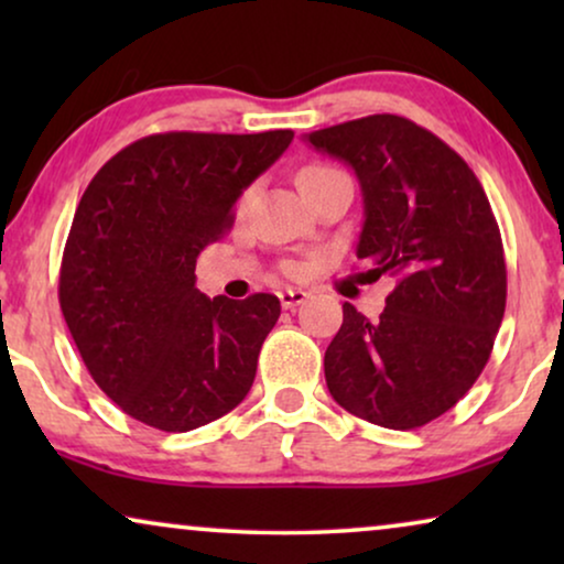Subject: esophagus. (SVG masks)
I'll return each mask as SVG.
<instances>
[{"mask_svg":"<svg viewBox=\"0 0 564 564\" xmlns=\"http://www.w3.org/2000/svg\"><path fill=\"white\" fill-rule=\"evenodd\" d=\"M305 300H307V292L305 290H295V288L280 290L282 307H297L300 303H305Z\"/></svg>","mask_w":564,"mask_h":564,"instance_id":"esophagus-1","label":"esophagus"}]
</instances>
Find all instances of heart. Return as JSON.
<instances>
[{
    "label": "heart",
    "mask_w": 564,
    "mask_h": 564,
    "mask_svg": "<svg viewBox=\"0 0 564 564\" xmlns=\"http://www.w3.org/2000/svg\"><path fill=\"white\" fill-rule=\"evenodd\" d=\"M328 172H336V169H328V166H307V169H303V172H300V182L303 180H307V176H318V174H328Z\"/></svg>",
    "instance_id": "heart-1"
}]
</instances>
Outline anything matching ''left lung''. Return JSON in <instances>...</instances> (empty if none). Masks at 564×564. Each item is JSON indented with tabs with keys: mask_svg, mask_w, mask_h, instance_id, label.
<instances>
[{
	"mask_svg": "<svg viewBox=\"0 0 564 564\" xmlns=\"http://www.w3.org/2000/svg\"><path fill=\"white\" fill-rule=\"evenodd\" d=\"M357 174L367 276H395L380 318L344 303L326 384L346 411L419 429L457 405L488 365L506 311V259L482 184L442 138L400 115L307 133Z\"/></svg>",
	"mask_w": 564,
	"mask_h": 564,
	"instance_id": "1",
	"label": "left lung"
}]
</instances>
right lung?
Listing matches in <instances>:
<instances>
[{"label":"right lung","mask_w":564,"mask_h":564,"mask_svg":"<svg viewBox=\"0 0 564 564\" xmlns=\"http://www.w3.org/2000/svg\"><path fill=\"white\" fill-rule=\"evenodd\" d=\"M292 138L149 135L115 153L84 189L61 261V311L89 375L130 419L182 434L234 411L251 390L280 300H210L195 288V264Z\"/></svg>","instance_id":"add662e5"}]
</instances>
